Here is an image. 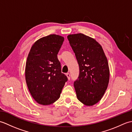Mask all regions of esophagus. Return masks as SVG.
I'll return each mask as SVG.
<instances>
[{
    "mask_svg": "<svg viewBox=\"0 0 132 132\" xmlns=\"http://www.w3.org/2000/svg\"><path fill=\"white\" fill-rule=\"evenodd\" d=\"M66 75L67 76V77H68L69 80L70 79V74L69 73H68H68L66 74Z\"/></svg>",
    "mask_w": 132,
    "mask_h": 132,
    "instance_id": "esophagus-1",
    "label": "esophagus"
}]
</instances>
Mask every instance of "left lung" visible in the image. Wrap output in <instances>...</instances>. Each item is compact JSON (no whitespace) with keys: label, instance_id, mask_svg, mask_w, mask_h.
I'll return each mask as SVG.
<instances>
[{"label":"left lung","instance_id":"obj_1","mask_svg":"<svg viewBox=\"0 0 132 132\" xmlns=\"http://www.w3.org/2000/svg\"><path fill=\"white\" fill-rule=\"evenodd\" d=\"M79 67L74 83L77 97L81 103L92 106L102 99L109 80L108 62L102 46L82 33L68 36Z\"/></svg>","mask_w":132,"mask_h":132}]
</instances>
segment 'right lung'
Returning a JSON list of instances; mask_svg holds the SVG:
<instances>
[{
	"mask_svg": "<svg viewBox=\"0 0 132 132\" xmlns=\"http://www.w3.org/2000/svg\"><path fill=\"white\" fill-rule=\"evenodd\" d=\"M64 38L50 35L33 45L26 65V80L29 91L36 102L44 105L52 104L60 97L68 78L61 72L58 53Z\"/></svg>",
	"mask_w": 132,
	"mask_h": 132,
	"instance_id": "obj_1",
	"label": "right lung"
}]
</instances>
